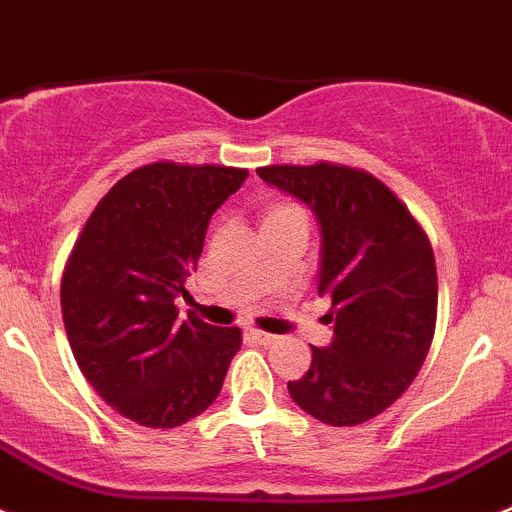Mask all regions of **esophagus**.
Listing matches in <instances>:
<instances>
[{"label": "esophagus", "instance_id": "1", "mask_svg": "<svg viewBox=\"0 0 512 512\" xmlns=\"http://www.w3.org/2000/svg\"><path fill=\"white\" fill-rule=\"evenodd\" d=\"M252 336H255V339H257V342H260V344H265V347H267V344H275V342H278V336H275V334H267V331H260V329H252Z\"/></svg>", "mask_w": 512, "mask_h": 512}]
</instances>
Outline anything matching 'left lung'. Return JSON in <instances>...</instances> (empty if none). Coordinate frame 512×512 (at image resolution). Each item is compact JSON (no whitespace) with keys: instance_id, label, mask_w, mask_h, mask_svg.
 Here are the masks:
<instances>
[{"instance_id":"8db88e82","label":"left lung","mask_w":512,"mask_h":512,"mask_svg":"<svg viewBox=\"0 0 512 512\" xmlns=\"http://www.w3.org/2000/svg\"><path fill=\"white\" fill-rule=\"evenodd\" d=\"M257 176L313 211L321 229L319 296L334 339L288 382L293 403L329 426H357L395 403L421 370L436 329V262L411 211L385 183L347 165H267Z\"/></svg>"}]
</instances>
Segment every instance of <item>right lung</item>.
<instances>
[{"mask_svg":"<svg viewBox=\"0 0 512 512\" xmlns=\"http://www.w3.org/2000/svg\"><path fill=\"white\" fill-rule=\"evenodd\" d=\"M250 176L224 165L153 163L114 183L63 270L68 342L91 388L124 418L176 428L216 400L242 331L176 298L196 270L211 216Z\"/></svg>","mask_w":512,"mask_h":512,"instance_id":"obj_1","label":"right lung"}]
</instances>
